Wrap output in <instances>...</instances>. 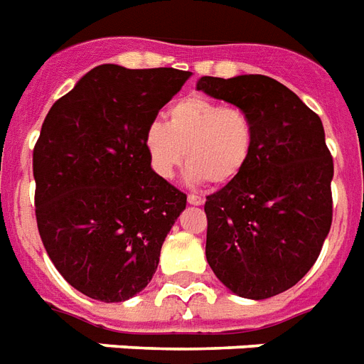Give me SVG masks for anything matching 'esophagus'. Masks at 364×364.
<instances>
[{
	"label": "esophagus",
	"mask_w": 364,
	"mask_h": 364,
	"mask_svg": "<svg viewBox=\"0 0 364 364\" xmlns=\"http://www.w3.org/2000/svg\"><path fill=\"white\" fill-rule=\"evenodd\" d=\"M188 203L195 204V206H200V204H204V197H200V195H197V193H189Z\"/></svg>",
	"instance_id": "esophagus-1"
}]
</instances>
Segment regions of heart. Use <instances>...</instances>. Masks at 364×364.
I'll return each instance as SVG.
<instances>
[{
	"label": "heart",
	"instance_id": "heart-1",
	"mask_svg": "<svg viewBox=\"0 0 364 364\" xmlns=\"http://www.w3.org/2000/svg\"><path fill=\"white\" fill-rule=\"evenodd\" d=\"M257 128L243 107L204 96H186L167 109V122L145 130L149 164L160 178H171L188 158V178L223 186L242 175L253 156Z\"/></svg>",
	"mask_w": 364,
	"mask_h": 364
}]
</instances>
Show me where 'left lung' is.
Here are the masks:
<instances>
[{"label": "left lung", "mask_w": 364, "mask_h": 364, "mask_svg": "<svg viewBox=\"0 0 364 364\" xmlns=\"http://www.w3.org/2000/svg\"><path fill=\"white\" fill-rule=\"evenodd\" d=\"M197 89L251 113L257 143L245 171L206 197V260L249 299L277 296L316 262L333 219V156L320 117L260 74L203 76Z\"/></svg>", "instance_id": "1"}]
</instances>
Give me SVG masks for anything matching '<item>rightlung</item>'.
I'll return each instance as SVG.
<instances>
[{
    "label": "right lung",
    "instance_id": "1",
    "mask_svg": "<svg viewBox=\"0 0 364 364\" xmlns=\"http://www.w3.org/2000/svg\"><path fill=\"white\" fill-rule=\"evenodd\" d=\"M191 72L100 65L52 106L33 149L35 215L68 284L106 303L141 292L186 193L156 175L143 137Z\"/></svg>",
    "mask_w": 364,
    "mask_h": 364
}]
</instances>
